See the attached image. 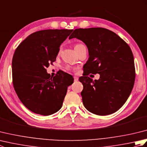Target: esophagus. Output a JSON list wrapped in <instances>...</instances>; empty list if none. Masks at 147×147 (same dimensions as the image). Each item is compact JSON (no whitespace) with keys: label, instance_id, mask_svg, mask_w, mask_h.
Segmentation results:
<instances>
[{"label":"esophagus","instance_id":"1","mask_svg":"<svg viewBox=\"0 0 147 147\" xmlns=\"http://www.w3.org/2000/svg\"><path fill=\"white\" fill-rule=\"evenodd\" d=\"M74 81H75V82H76V81H78V78L77 76H74Z\"/></svg>","mask_w":147,"mask_h":147}]
</instances>
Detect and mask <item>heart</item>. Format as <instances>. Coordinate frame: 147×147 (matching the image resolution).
<instances>
[{"mask_svg": "<svg viewBox=\"0 0 147 147\" xmlns=\"http://www.w3.org/2000/svg\"><path fill=\"white\" fill-rule=\"evenodd\" d=\"M82 45H83L82 44H76V45H75V46H74V49L78 48V47H79L80 46H82Z\"/></svg>", "mask_w": 147, "mask_h": 147, "instance_id": "b5f03b06", "label": "heart"}]
</instances>
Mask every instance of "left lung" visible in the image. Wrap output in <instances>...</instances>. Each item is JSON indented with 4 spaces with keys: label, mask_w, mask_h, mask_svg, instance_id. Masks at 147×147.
Wrapping results in <instances>:
<instances>
[{
    "label": "left lung",
    "mask_w": 147,
    "mask_h": 147,
    "mask_svg": "<svg viewBox=\"0 0 147 147\" xmlns=\"http://www.w3.org/2000/svg\"><path fill=\"white\" fill-rule=\"evenodd\" d=\"M73 38L82 40L88 50L83 66L86 73L79 78L84 106L99 115L116 112L128 98L135 83L131 50L117 34L102 28L76 29L69 39ZM90 73L99 74L100 78L93 81L87 76Z\"/></svg>",
    "instance_id": "obj_1"
}]
</instances>
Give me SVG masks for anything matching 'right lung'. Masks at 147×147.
I'll return each mask as SVG.
<instances>
[{"mask_svg":"<svg viewBox=\"0 0 147 147\" xmlns=\"http://www.w3.org/2000/svg\"><path fill=\"white\" fill-rule=\"evenodd\" d=\"M73 30H45L31 34L16 49L12 82L21 102L35 114L49 115L62 107L73 76L61 72L51 77L46 68L56 60L59 47Z\"/></svg>","mask_w":147,"mask_h":147,"instance_id":"add662e5","label":"right lung"}]
</instances>
